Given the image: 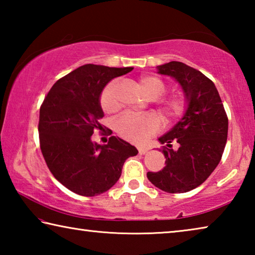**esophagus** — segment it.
I'll return each instance as SVG.
<instances>
[{"label":"esophagus","instance_id":"1","mask_svg":"<svg viewBox=\"0 0 255 255\" xmlns=\"http://www.w3.org/2000/svg\"><path fill=\"white\" fill-rule=\"evenodd\" d=\"M137 149H138V153H139L140 155L147 153V150H148L147 147H145V146H138Z\"/></svg>","mask_w":255,"mask_h":255}]
</instances>
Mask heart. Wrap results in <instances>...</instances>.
I'll list each match as a JSON object with an SVG mask.
<instances>
[{
    "label": "heart",
    "instance_id": "1",
    "mask_svg": "<svg viewBox=\"0 0 255 255\" xmlns=\"http://www.w3.org/2000/svg\"><path fill=\"white\" fill-rule=\"evenodd\" d=\"M138 86L146 97L150 100L157 99L166 92L167 85L163 80L156 76L146 75L138 80ZM117 83L110 82L100 94V107L107 114L117 111L119 103L116 98ZM188 101L183 96H172L164 99L161 103V115L165 119H175L187 110ZM158 120L152 115L124 114L116 120L115 128L120 136L132 143H141L146 138L154 135L158 130Z\"/></svg>",
    "mask_w": 255,
    "mask_h": 255
}]
</instances>
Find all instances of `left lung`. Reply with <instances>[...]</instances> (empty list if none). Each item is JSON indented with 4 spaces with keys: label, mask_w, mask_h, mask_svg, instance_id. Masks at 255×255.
<instances>
[{
    "label": "left lung",
    "mask_w": 255,
    "mask_h": 255,
    "mask_svg": "<svg viewBox=\"0 0 255 255\" xmlns=\"http://www.w3.org/2000/svg\"><path fill=\"white\" fill-rule=\"evenodd\" d=\"M159 74L170 75L182 86L188 101L183 118L158 140L165 166L147 172L155 187L169 193H183L199 187L221 162L225 149L228 118L214 82L200 71L181 62L157 66ZM179 143L173 151L170 143Z\"/></svg>",
    "instance_id": "1"
}]
</instances>
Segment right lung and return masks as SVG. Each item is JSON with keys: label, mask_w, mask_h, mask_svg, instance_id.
<instances>
[{"label": "right lung", "mask_w": 255, "mask_h": 255, "mask_svg": "<svg viewBox=\"0 0 255 255\" xmlns=\"http://www.w3.org/2000/svg\"><path fill=\"white\" fill-rule=\"evenodd\" d=\"M130 71L132 67L86 64L56 82L40 107L42 156L55 179L77 195L94 197L108 191L119 180L125 161L138 153L116 136L107 145L91 140L94 129L102 128L103 88Z\"/></svg>", "instance_id": "obj_1"}]
</instances>
